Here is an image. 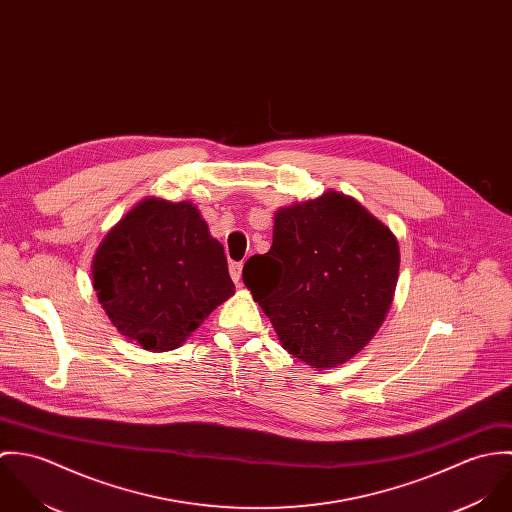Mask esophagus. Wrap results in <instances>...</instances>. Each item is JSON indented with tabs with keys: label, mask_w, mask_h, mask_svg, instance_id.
<instances>
[{
	"label": "esophagus",
	"mask_w": 512,
	"mask_h": 512,
	"mask_svg": "<svg viewBox=\"0 0 512 512\" xmlns=\"http://www.w3.org/2000/svg\"><path fill=\"white\" fill-rule=\"evenodd\" d=\"M230 278L234 280V284L238 288L242 286V262H232L230 264Z\"/></svg>",
	"instance_id": "1"
}]
</instances>
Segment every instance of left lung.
<instances>
[{
    "mask_svg": "<svg viewBox=\"0 0 512 512\" xmlns=\"http://www.w3.org/2000/svg\"><path fill=\"white\" fill-rule=\"evenodd\" d=\"M400 270L394 232L339 191L282 207L272 248L248 258L244 286L282 347L311 368L363 351L392 305Z\"/></svg>",
    "mask_w": 512,
    "mask_h": 512,
    "instance_id": "obj_1",
    "label": "left lung"
}]
</instances>
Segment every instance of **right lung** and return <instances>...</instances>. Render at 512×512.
I'll return each mask as SVG.
<instances>
[{
	"label": "right lung",
	"instance_id": "right-lung-1",
	"mask_svg": "<svg viewBox=\"0 0 512 512\" xmlns=\"http://www.w3.org/2000/svg\"><path fill=\"white\" fill-rule=\"evenodd\" d=\"M92 288L112 325L151 353L181 347L234 284L199 209L147 197L102 238Z\"/></svg>",
	"mask_w": 512,
	"mask_h": 512
}]
</instances>
